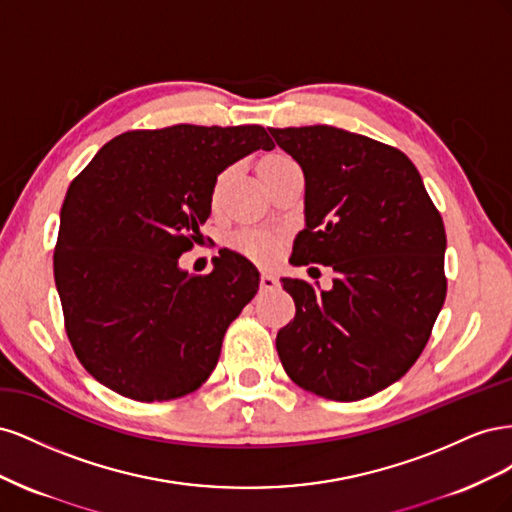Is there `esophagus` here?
<instances>
[{"mask_svg":"<svg viewBox=\"0 0 512 512\" xmlns=\"http://www.w3.org/2000/svg\"><path fill=\"white\" fill-rule=\"evenodd\" d=\"M260 288L262 290H275V288H280V280H277L273 273L262 271V275H260Z\"/></svg>","mask_w":512,"mask_h":512,"instance_id":"obj_1","label":"esophagus"}]
</instances>
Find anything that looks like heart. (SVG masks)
Here are the masks:
<instances>
[{
    "label": "heart",
    "instance_id": "b5f03b06",
    "mask_svg": "<svg viewBox=\"0 0 512 512\" xmlns=\"http://www.w3.org/2000/svg\"><path fill=\"white\" fill-rule=\"evenodd\" d=\"M282 162H288V158L271 156V158L262 162L260 168L282 164ZM220 183H222V179H220ZM220 183H218V188H220ZM232 243H235L239 252H243L245 256H250L258 262H269L277 254V241H275L273 235H269V232H265V230H243V232H239L235 239H232Z\"/></svg>",
    "mask_w": 512,
    "mask_h": 512
}]
</instances>
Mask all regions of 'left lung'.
Segmentation results:
<instances>
[{"label":"left lung","mask_w":512,"mask_h":512,"mask_svg":"<svg viewBox=\"0 0 512 512\" xmlns=\"http://www.w3.org/2000/svg\"><path fill=\"white\" fill-rule=\"evenodd\" d=\"M305 177L294 265L335 271L329 290L282 277L294 320L275 339L301 389L356 401L421 356L446 297V232L406 153L333 126L271 128Z\"/></svg>","instance_id":"left-lung-1"}]
</instances>
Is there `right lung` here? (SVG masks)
Wrapping results in <instances>:
<instances>
[{
    "instance_id": "obj_1",
    "label": "right lung",
    "mask_w": 512,
    "mask_h": 512,
    "mask_svg": "<svg viewBox=\"0 0 512 512\" xmlns=\"http://www.w3.org/2000/svg\"><path fill=\"white\" fill-rule=\"evenodd\" d=\"M275 145L262 126H170L106 143L66 194L53 258L70 344L100 384L136 401L196 391L228 324L258 292L250 260L179 267L228 166Z\"/></svg>"
}]
</instances>
